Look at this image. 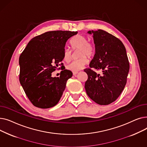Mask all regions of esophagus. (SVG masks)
<instances>
[{
	"label": "esophagus",
	"instance_id": "34e87169",
	"mask_svg": "<svg viewBox=\"0 0 147 147\" xmlns=\"http://www.w3.org/2000/svg\"><path fill=\"white\" fill-rule=\"evenodd\" d=\"M78 73V72H73V76H76L77 74Z\"/></svg>",
	"mask_w": 147,
	"mask_h": 147
}]
</instances>
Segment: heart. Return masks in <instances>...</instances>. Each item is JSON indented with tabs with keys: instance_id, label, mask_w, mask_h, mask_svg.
I'll return each instance as SVG.
<instances>
[{
	"instance_id": "heart-1",
	"label": "heart",
	"mask_w": 147,
	"mask_h": 147,
	"mask_svg": "<svg viewBox=\"0 0 147 147\" xmlns=\"http://www.w3.org/2000/svg\"><path fill=\"white\" fill-rule=\"evenodd\" d=\"M70 45L73 50H79L78 55L80 58L71 62L67 65V68L71 71L78 72L88 63V60L86 56L91 57L94 55L95 46L92 43L88 42L86 36L82 34L76 35L71 40ZM63 58L66 62L69 61L72 58V51L68 48H65L64 49Z\"/></svg>"
}]
</instances>
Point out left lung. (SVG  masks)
Wrapping results in <instances>:
<instances>
[{
    "label": "left lung",
    "mask_w": 147,
    "mask_h": 147,
    "mask_svg": "<svg viewBox=\"0 0 147 147\" xmlns=\"http://www.w3.org/2000/svg\"><path fill=\"white\" fill-rule=\"evenodd\" d=\"M93 33L95 53L89 67L102 71L97 74L84 69L88 76L85 90L89 97L99 105H109L116 100L124 89L129 71V63L123 43L102 30L89 31Z\"/></svg>",
    "instance_id": "left-lung-1"
}]
</instances>
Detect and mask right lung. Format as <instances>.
I'll list each match as a JSON object with an SVG mask.
<instances>
[{"label":"right lung","instance_id":"add662e5","mask_svg":"<svg viewBox=\"0 0 147 147\" xmlns=\"http://www.w3.org/2000/svg\"><path fill=\"white\" fill-rule=\"evenodd\" d=\"M78 32L51 31L33 38L19 58L20 82L30 101L36 107L49 109L56 105L73 73L61 69L59 77L52 73L63 61L67 41Z\"/></svg>","mask_w":147,"mask_h":147}]
</instances>
